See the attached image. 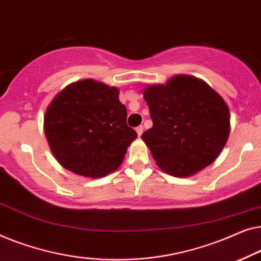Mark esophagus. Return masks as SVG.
<instances>
[{
  "label": "esophagus",
  "instance_id": "esophagus-1",
  "mask_svg": "<svg viewBox=\"0 0 261 261\" xmlns=\"http://www.w3.org/2000/svg\"><path fill=\"white\" fill-rule=\"evenodd\" d=\"M143 130H144V127H143L142 125H139V126L136 127V132H137L138 137H141V136H142V134H143Z\"/></svg>",
  "mask_w": 261,
  "mask_h": 261
}]
</instances>
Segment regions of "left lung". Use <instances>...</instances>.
Instances as JSON below:
<instances>
[{
	"mask_svg": "<svg viewBox=\"0 0 261 261\" xmlns=\"http://www.w3.org/2000/svg\"><path fill=\"white\" fill-rule=\"evenodd\" d=\"M143 97L153 125L142 139L161 170L188 177L218 159L229 137L230 115L207 83L177 74L166 84L148 85Z\"/></svg>",
	"mask_w": 261,
	"mask_h": 261,
	"instance_id": "obj_1",
	"label": "left lung"
}]
</instances>
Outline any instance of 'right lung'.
<instances>
[{
	"label": "right lung",
	"instance_id": "add662e5",
	"mask_svg": "<svg viewBox=\"0 0 261 261\" xmlns=\"http://www.w3.org/2000/svg\"><path fill=\"white\" fill-rule=\"evenodd\" d=\"M118 95L117 87L84 79L49 102L43 129L50 151L65 169L98 178L122 164L137 134L126 125V108Z\"/></svg>",
	"mask_w": 261,
	"mask_h": 261
}]
</instances>
